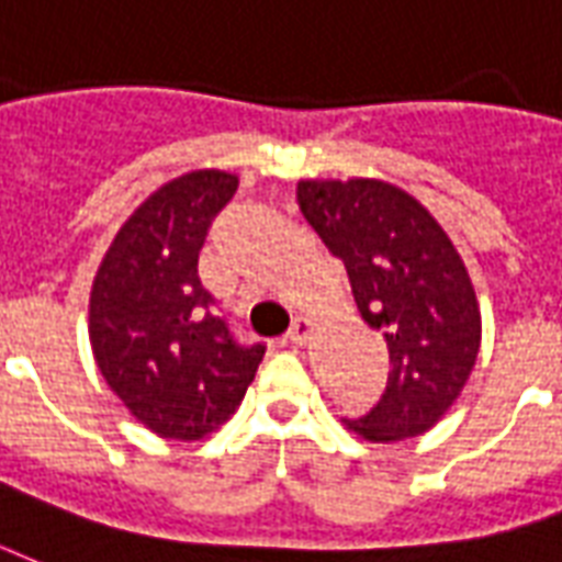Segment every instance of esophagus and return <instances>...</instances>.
I'll return each instance as SVG.
<instances>
[{"mask_svg": "<svg viewBox=\"0 0 562 562\" xmlns=\"http://www.w3.org/2000/svg\"><path fill=\"white\" fill-rule=\"evenodd\" d=\"M311 331H314V323L308 317H296L290 331H286V341L290 344H305L311 338Z\"/></svg>", "mask_w": 562, "mask_h": 562, "instance_id": "1", "label": "esophagus"}]
</instances>
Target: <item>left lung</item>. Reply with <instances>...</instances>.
I'll return each instance as SVG.
<instances>
[{"mask_svg":"<svg viewBox=\"0 0 562 562\" xmlns=\"http://www.w3.org/2000/svg\"><path fill=\"white\" fill-rule=\"evenodd\" d=\"M296 203L389 347L383 395L344 425L368 443L431 431L464 392L482 344L476 290L449 233L404 188L368 176L299 179Z\"/></svg>","mask_w":562,"mask_h":562,"instance_id":"left-lung-1","label":"left lung"}]
</instances>
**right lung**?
<instances>
[{"label": "right lung", "mask_w": 562, "mask_h": 562, "mask_svg": "<svg viewBox=\"0 0 562 562\" xmlns=\"http://www.w3.org/2000/svg\"><path fill=\"white\" fill-rule=\"evenodd\" d=\"M239 176L191 170L151 191L119 227L89 290V344L125 411L164 440L194 443L231 419L263 362L200 284L209 224Z\"/></svg>", "instance_id": "obj_1"}]
</instances>
